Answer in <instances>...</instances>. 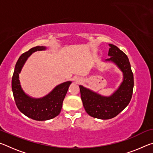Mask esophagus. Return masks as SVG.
<instances>
[{
  "mask_svg": "<svg viewBox=\"0 0 153 153\" xmlns=\"http://www.w3.org/2000/svg\"><path fill=\"white\" fill-rule=\"evenodd\" d=\"M76 79V82L77 83H79V82H82V79L81 77H77Z\"/></svg>",
  "mask_w": 153,
  "mask_h": 153,
  "instance_id": "1",
  "label": "esophagus"
}]
</instances>
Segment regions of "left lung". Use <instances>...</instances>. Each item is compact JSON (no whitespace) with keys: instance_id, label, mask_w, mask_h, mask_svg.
<instances>
[{"instance_id":"1","label":"left lung","mask_w":153,"mask_h":153,"mask_svg":"<svg viewBox=\"0 0 153 153\" xmlns=\"http://www.w3.org/2000/svg\"><path fill=\"white\" fill-rule=\"evenodd\" d=\"M108 46L111 57L106 61L113 62L123 72V82L118 89L110 97H104L79 86L85 110L91 117L100 120H109L121 113L130 102L134 88V75L128 56L116 46Z\"/></svg>"}]
</instances>
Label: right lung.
I'll return each instance as SVG.
<instances>
[{
  "label": "right lung",
  "mask_w": 153,
  "mask_h": 153,
  "mask_svg": "<svg viewBox=\"0 0 153 153\" xmlns=\"http://www.w3.org/2000/svg\"><path fill=\"white\" fill-rule=\"evenodd\" d=\"M45 46H36L23 53L15 65L12 77V90L17 107L27 117L36 121L51 120L60 113L63 102L71 82L68 81L56 86L45 97L33 98L27 96L21 87L19 74L25 62L33 53L46 50Z\"/></svg>",
  "instance_id": "right-lung-1"
}]
</instances>
